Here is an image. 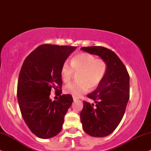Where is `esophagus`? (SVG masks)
<instances>
[{
  "instance_id": "34e87169",
  "label": "esophagus",
  "mask_w": 151,
  "mask_h": 151,
  "mask_svg": "<svg viewBox=\"0 0 151 151\" xmlns=\"http://www.w3.org/2000/svg\"><path fill=\"white\" fill-rule=\"evenodd\" d=\"M77 99H79V98L76 97V96H73V100H74V101H76V100H77Z\"/></svg>"
}]
</instances>
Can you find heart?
Returning a JSON list of instances; mask_svg holds the SVG:
<instances>
[{
    "label": "heart",
    "instance_id": "obj_1",
    "mask_svg": "<svg viewBox=\"0 0 151 151\" xmlns=\"http://www.w3.org/2000/svg\"><path fill=\"white\" fill-rule=\"evenodd\" d=\"M108 65L102 59H96L90 54H78L71 63L65 61L61 70L62 81L68 83L75 74H78L77 83L69 84L64 88V92L76 97H80L88 92L89 88L95 89L99 86L107 72Z\"/></svg>",
    "mask_w": 151,
    "mask_h": 151
}]
</instances>
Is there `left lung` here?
Returning <instances> with one entry per match:
<instances>
[{"instance_id": "1", "label": "left lung", "mask_w": 151, "mask_h": 151, "mask_svg": "<svg viewBox=\"0 0 151 151\" xmlns=\"http://www.w3.org/2000/svg\"><path fill=\"white\" fill-rule=\"evenodd\" d=\"M81 49L99 56L107 63L103 81L95 90L87 94L95 104L84 101L80 113L84 131L90 136L103 137L116 129L125 113L130 96L129 74L123 62L111 50L101 46Z\"/></svg>"}]
</instances>
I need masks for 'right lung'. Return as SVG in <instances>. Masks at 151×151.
Segmentation results:
<instances>
[{
	"label": "right lung",
	"mask_w": 151,
	"mask_h": 151,
	"mask_svg": "<svg viewBox=\"0 0 151 151\" xmlns=\"http://www.w3.org/2000/svg\"><path fill=\"white\" fill-rule=\"evenodd\" d=\"M75 46L44 44L26 57L19 73L17 97L24 121L36 136L53 137L62 130L64 116L73 102L70 94H62L61 67ZM52 89L59 96L52 102Z\"/></svg>",
	"instance_id": "add662e5"
}]
</instances>
